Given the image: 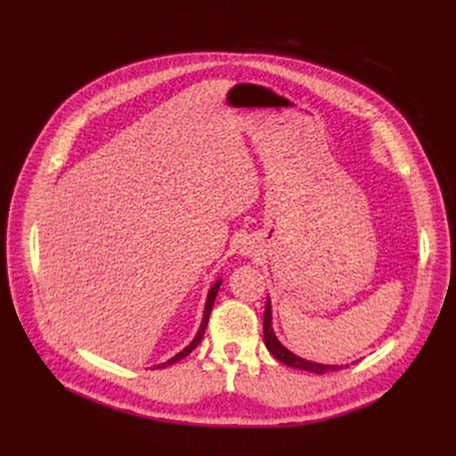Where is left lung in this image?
Masks as SVG:
<instances>
[{
  "label": "left lung",
  "instance_id": "1",
  "mask_svg": "<svg viewBox=\"0 0 456 456\" xmlns=\"http://www.w3.org/2000/svg\"><path fill=\"white\" fill-rule=\"evenodd\" d=\"M265 344L268 347V351L277 358L279 362L290 366V368H297V370H303V371H310V373H318V375H323V373H329V371H338V370H344L347 368L349 364H320V362H313V361H305V358L294 354L292 351L286 349L275 337L273 332V327H272V301L268 297L266 301V310H265Z\"/></svg>",
  "mask_w": 456,
  "mask_h": 456
}]
</instances>
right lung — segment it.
<instances>
[{"label": "right lung", "mask_w": 456, "mask_h": 456, "mask_svg": "<svg viewBox=\"0 0 456 456\" xmlns=\"http://www.w3.org/2000/svg\"><path fill=\"white\" fill-rule=\"evenodd\" d=\"M220 284H222V279H218L216 281L214 284H212V289L208 290V296H207V303H205V310H203V320H201V325H200V330L196 332V338L191 340L181 353H177L175 356H172L170 361H166V362H162V364H157L155 368L157 370H162V368H166V366H172V364H175V362H179L181 358H184L186 354H190L191 351H194L196 347H198V344L201 342V338H203V334H205V329H207V323H208V316H210V310H212V305H214V299H216V296H218V290H220ZM153 368V370H155Z\"/></svg>", "instance_id": "right-lung-1"}]
</instances>
